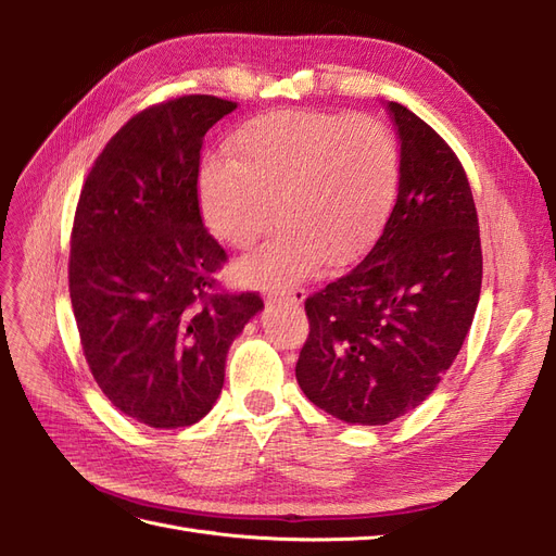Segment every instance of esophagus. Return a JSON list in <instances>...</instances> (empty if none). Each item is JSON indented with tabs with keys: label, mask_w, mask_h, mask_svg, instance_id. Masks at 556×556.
Instances as JSON below:
<instances>
[{
	"label": "esophagus",
	"mask_w": 556,
	"mask_h": 556,
	"mask_svg": "<svg viewBox=\"0 0 556 556\" xmlns=\"http://www.w3.org/2000/svg\"><path fill=\"white\" fill-rule=\"evenodd\" d=\"M271 299L274 301H290V304H301V301L306 299V290L304 288H288V290L271 294Z\"/></svg>",
	"instance_id": "esophagus-1"
}]
</instances>
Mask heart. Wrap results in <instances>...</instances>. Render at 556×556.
I'll list each match as a JSON object with an SVG mask.
<instances>
[{"mask_svg":"<svg viewBox=\"0 0 556 556\" xmlns=\"http://www.w3.org/2000/svg\"><path fill=\"white\" fill-rule=\"evenodd\" d=\"M229 160L201 172V211L223 243L248 250L285 220L274 241L241 264L245 280L304 278L339 266L376 239L396 194V141L371 115L278 109L250 117L229 139Z\"/></svg>","mask_w":556,"mask_h":556,"instance_id":"b5f03b06","label":"heart"}]
</instances>
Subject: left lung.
<instances>
[{"label": "left lung", "mask_w": 556, "mask_h": 556, "mask_svg": "<svg viewBox=\"0 0 556 556\" xmlns=\"http://www.w3.org/2000/svg\"><path fill=\"white\" fill-rule=\"evenodd\" d=\"M396 125L394 208L364 260L306 299L296 380L350 425L417 408L459 355L482 285L478 213L464 166L422 117L387 102Z\"/></svg>", "instance_id": "obj_1"}]
</instances>
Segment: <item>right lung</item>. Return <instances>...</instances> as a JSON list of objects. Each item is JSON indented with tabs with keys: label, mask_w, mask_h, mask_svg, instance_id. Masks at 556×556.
Masks as SVG:
<instances>
[{
	"label": "right lung",
	"mask_w": 556,
	"mask_h": 556,
	"mask_svg": "<svg viewBox=\"0 0 556 556\" xmlns=\"http://www.w3.org/2000/svg\"><path fill=\"white\" fill-rule=\"evenodd\" d=\"M237 109L211 94L169 99L117 129L83 185L70 296L99 390L141 425L199 422L220 396L229 345L264 308L215 280L225 248L201 223L206 131Z\"/></svg>",
	"instance_id": "1"
}]
</instances>
